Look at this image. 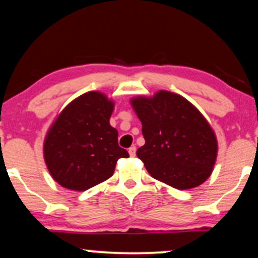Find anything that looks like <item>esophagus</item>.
Returning a JSON list of instances; mask_svg holds the SVG:
<instances>
[{
  "instance_id": "34e87169",
  "label": "esophagus",
  "mask_w": 258,
  "mask_h": 258,
  "mask_svg": "<svg viewBox=\"0 0 258 258\" xmlns=\"http://www.w3.org/2000/svg\"><path fill=\"white\" fill-rule=\"evenodd\" d=\"M136 150H137V148H136V147H131V148H130V149H128L130 156L135 157V156H136Z\"/></svg>"
}]
</instances>
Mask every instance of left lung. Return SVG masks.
I'll return each mask as SVG.
<instances>
[{
	"mask_svg": "<svg viewBox=\"0 0 258 258\" xmlns=\"http://www.w3.org/2000/svg\"><path fill=\"white\" fill-rule=\"evenodd\" d=\"M132 105L145 139L137 156L153 178L179 190L196 187L209 178L218 142L196 107L168 91L137 97Z\"/></svg>",
	"mask_w": 258,
	"mask_h": 258,
	"instance_id": "1",
	"label": "left lung"
}]
</instances>
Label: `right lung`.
I'll return each mask as SVG.
<instances>
[{
    "label": "right lung",
    "mask_w": 258,
    "mask_h": 258,
    "mask_svg": "<svg viewBox=\"0 0 258 258\" xmlns=\"http://www.w3.org/2000/svg\"><path fill=\"white\" fill-rule=\"evenodd\" d=\"M114 103L101 92H86L62 110L44 142V159L54 180L63 187L85 191L113 175L119 147L109 119Z\"/></svg>",
    "instance_id": "obj_1"
}]
</instances>
